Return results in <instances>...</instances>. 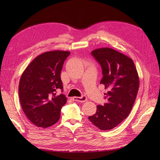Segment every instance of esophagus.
Masks as SVG:
<instances>
[{"label": "esophagus", "instance_id": "obj_1", "mask_svg": "<svg viewBox=\"0 0 160 160\" xmlns=\"http://www.w3.org/2000/svg\"><path fill=\"white\" fill-rule=\"evenodd\" d=\"M72 100H74L75 101H78V102H81V103H84L87 101V97L85 95H83L81 97H74L72 98Z\"/></svg>", "mask_w": 160, "mask_h": 160}]
</instances>
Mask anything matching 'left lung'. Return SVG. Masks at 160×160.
I'll return each instance as SVG.
<instances>
[{
  "label": "left lung",
  "mask_w": 160,
  "mask_h": 160,
  "mask_svg": "<svg viewBox=\"0 0 160 160\" xmlns=\"http://www.w3.org/2000/svg\"><path fill=\"white\" fill-rule=\"evenodd\" d=\"M91 55L101 65L100 83L109 91L107 103L97 106L96 113L88 118L95 126L108 131L115 128L132 111L139 86V76L132 59L111 48H100Z\"/></svg>",
  "instance_id": "obj_1"
}]
</instances>
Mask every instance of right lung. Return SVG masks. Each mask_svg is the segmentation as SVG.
Here are the masks:
<instances>
[{
    "label": "right lung",
    "instance_id": "add662e5",
    "mask_svg": "<svg viewBox=\"0 0 160 160\" xmlns=\"http://www.w3.org/2000/svg\"><path fill=\"white\" fill-rule=\"evenodd\" d=\"M70 52L51 51L37 56L21 75L18 95L22 109L27 118L39 128H46L59 121L61 109L67 102L61 72Z\"/></svg>",
    "mask_w": 160,
    "mask_h": 160
}]
</instances>
